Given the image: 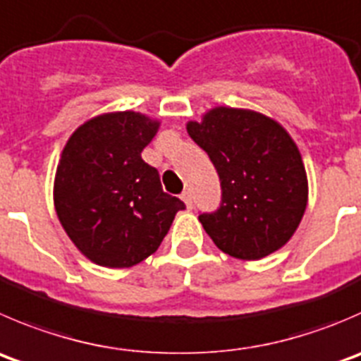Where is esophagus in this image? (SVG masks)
I'll return each instance as SVG.
<instances>
[{"instance_id": "1", "label": "esophagus", "mask_w": 361, "mask_h": 361, "mask_svg": "<svg viewBox=\"0 0 361 361\" xmlns=\"http://www.w3.org/2000/svg\"><path fill=\"white\" fill-rule=\"evenodd\" d=\"M181 199H183V202H185V204H187V208L192 209V206H194V201H192L190 190H185L183 194H181Z\"/></svg>"}]
</instances>
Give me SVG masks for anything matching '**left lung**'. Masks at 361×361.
I'll return each mask as SVG.
<instances>
[{"mask_svg":"<svg viewBox=\"0 0 361 361\" xmlns=\"http://www.w3.org/2000/svg\"><path fill=\"white\" fill-rule=\"evenodd\" d=\"M187 132L208 153L222 187L216 212L199 222L231 257L255 261L284 247L309 199L298 146L281 123L261 113L215 107Z\"/></svg>","mask_w":361,"mask_h":361,"instance_id":"8db88e82","label":"left lung"}]
</instances>
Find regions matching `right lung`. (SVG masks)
<instances>
[{
	"instance_id": "1",
	"label": "right lung",
	"mask_w": 361,
	"mask_h": 361,
	"mask_svg": "<svg viewBox=\"0 0 361 361\" xmlns=\"http://www.w3.org/2000/svg\"><path fill=\"white\" fill-rule=\"evenodd\" d=\"M134 111L80 125L63 148L54 208L63 229L95 264L130 268L162 243L183 201L162 190L159 171L141 153L159 130Z\"/></svg>"
}]
</instances>
